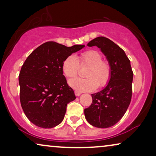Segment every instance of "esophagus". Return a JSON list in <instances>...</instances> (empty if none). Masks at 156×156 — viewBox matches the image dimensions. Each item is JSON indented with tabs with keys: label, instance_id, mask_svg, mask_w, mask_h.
I'll use <instances>...</instances> for the list:
<instances>
[{
	"label": "esophagus",
	"instance_id": "esophagus-1",
	"mask_svg": "<svg viewBox=\"0 0 156 156\" xmlns=\"http://www.w3.org/2000/svg\"><path fill=\"white\" fill-rule=\"evenodd\" d=\"M74 94H75V95L76 96V97H79V96L81 95V92H80V91H74Z\"/></svg>",
	"mask_w": 156,
	"mask_h": 156
}]
</instances>
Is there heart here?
<instances>
[{"mask_svg": "<svg viewBox=\"0 0 156 156\" xmlns=\"http://www.w3.org/2000/svg\"><path fill=\"white\" fill-rule=\"evenodd\" d=\"M79 63L81 66H89L85 76L86 78L74 77L69 80V85L76 91H91L97 88L106 87L112 76V67L107 61L103 60L99 52L89 50L81 53L78 59L69 55L64 59L62 70L67 77H73L79 71Z\"/></svg>", "mask_w": 156, "mask_h": 156, "instance_id": "b5f03b06", "label": "heart"}]
</instances>
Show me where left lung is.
Returning a JSON list of instances; mask_svg holds the SVG:
<instances>
[{
    "label": "left lung",
    "mask_w": 156,
    "mask_h": 156,
    "mask_svg": "<svg viewBox=\"0 0 156 156\" xmlns=\"http://www.w3.org/2000/svg\"><path fill=\"white\" fill-rule=\"evenodd\" d=\"M87 46L98 47L112 67L109 82L101 91L91 94L92 103L84 109L85 118L91 125L105 129L119 122L127 111L131 100L133 73L124 51L111 40L98 37Z\"/></svg>",
    "instance_id": "obj_1"
}]
</instances>
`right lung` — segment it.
<instances>
[{"label": "right lung", "mask_w": 156, "mask_h": 156, "mask_svg": "<svg viewBox=\"0 0 156 156\" xmlns=\"http://www.w3.org/2000/svg\"><path fill=\"white\" fill-rule=\"evenodd\" d=\"M84 47L47 42L27 57L19 74L20 100L25 116L33 124L51 129L63 121L67 104L76 97L63 75L62 64Z\"/></svg>", "instance_id": "1"}]
</instances>
